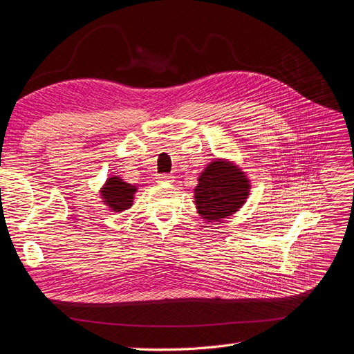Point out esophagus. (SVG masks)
I'll return each mask as SVG.
<instances>
[{"label": "esophagus", "instance_id": "obj_1", "mask_svg": "<svg viewBox=\"0 0 354 354\" xmlns=\"http://www.w3.org/2000/svg\"><path fill=\"white\" fill-rule=\"evenodd\" d=\"M157 181L158 183H173L174 177L169 176V174H158L157 176Z\"/></svg>", "mask_w": 354, "mask_h": 354}]
</instances>
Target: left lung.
<instances>
[{"instance_id":"obj_1","label":"left lung","mask_w":354,"mask_h":354,"mask_svg":"<svg viewBox=\"0 0 354 354\" xmlns=\"http://www.w3.org/2000/svg\"><path fill=\"white\" fill-rule=\"evenodd\" d=\"M250 194V181L239 167L215 160L205 168L194 189L197 214L206 221H221L234 215Z\"/></svg>"}]
</instances>
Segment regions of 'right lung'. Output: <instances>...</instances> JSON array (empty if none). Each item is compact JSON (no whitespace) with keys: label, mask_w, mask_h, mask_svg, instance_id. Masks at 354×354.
Listing matches in <instances>:
<instances>
[{"label":"right lung","mask_w":354,"mask_h":354,"mask_svg":"<svg viewBox=\"0 0 354 354\" xmlns=\"http://www.w3.org/2000/svg\"><path fill=\"white\" fill-rule=\"evenodd\" d=\"M135 192L136 186L129 185L118 176H111L102 187L100 196L111 212H122L132 206Z\"/></svg>","instance_id":"right-lung-1"}]
</instances>
